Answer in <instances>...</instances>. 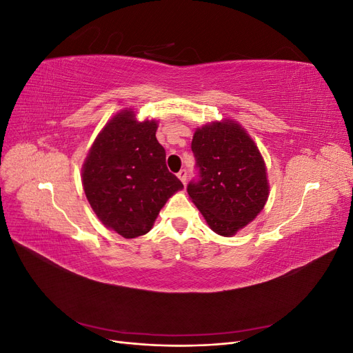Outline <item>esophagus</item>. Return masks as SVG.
Listing matches in <instances>:
<instances>
[{
	"label": "esophagus",
	"mask_w": 353,
	"mask_h": 353,
	"mask_svg": "<svg viewBox=\"0 0 353 353\" xmlns=\"http://www.w3.org/2000/svg\"><path fill=\"white\" fill-rule=\"evenodd\" d=\"M178 178L181 179V183L185 184V181H187V170H185V169H181L179 172H178Z\"/></svg>",
	"instance_id": "esophagus-1"
}]
</instances>
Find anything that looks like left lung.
<instances>
[{"label":"left lung","mask_w":353,"mask_h":353,"mask_svg":"<svg viewBox=\"0 0 353 353\" xmlns=\"http://www.w3.org/2000/svg\"><path fill=\"white\" fill-rule=\"evenodd\" d=\"M191 150L199 179L188 196L219 236L231 237L259 215L270 196L266 168L258 145L236 121L197 128Z\"/></svg>","instance_id":"8db88e82"}]
</instances>
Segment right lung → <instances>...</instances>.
<instances>
[{
  "label": "right lung",
  "mask_w": 353,
  "mask_h": 353,
  "mask_svg": "<svg viewBox=\"0 0 353 353\" xmlns=\"http://www.w3.org/2000/svg\"><path fill=\"white\" fill-rule=\"evenodd\" d=\"M157 122H138L132 109L113 116L95 138L82 165V185L104 227L125 239L152 230L160 209L183 190L166 168Z\"/></svg>",
  "instance_id": "add662e5"
}]
</instances>
